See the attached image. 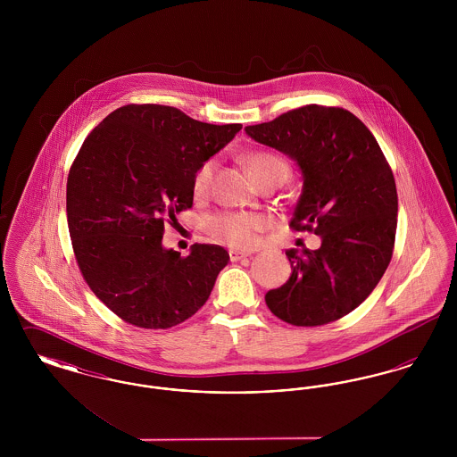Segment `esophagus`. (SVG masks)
<instances>
[{
  "mask_svg": "<svg viewBox=\"0 0 457 457\" xmlns=\"http://www.w3.org/2000/svg\"><path fill=\"white\" fill-rule=\"evenodd\" d=\"M248 257V253H245V252H237V250H229V259L231 262H238L241 259H246Z\"/></svg>",
  "mask_w": 457,
  "mask_h": 457,
  "instance_id": "obj_1",
  "label": "esophagus"
}]
</instances>
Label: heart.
Returning <instances> with one entry per match:
<instances>
[{
	"label": "heart",
	"mask_w": 457,
	"mask_h": 457,
	"mask_svg": "<svg viewBox=\"0 0 457 457\" xmlns=\"http://www.w3.org/2000/svg\"><path fill=\"white\" fill-rule=\"evenodd\" d=\"M243 162L257 185L267 179H276L283 185L291 173L287 161L279 154L269 153V151L248 153L243 157ZM214 170H216V162L212 159L198 166L192 179L194 195L204 196L207 194L214 176ZM262 228H263V220L259 216L245 214V212H222L207 220V233L211 235V238L237 250L253 248L259 241Z\"/></svg>",
	"instance_id": "heart-1"
}]
</instances>
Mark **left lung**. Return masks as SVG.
I'll return each instance as SVG.
<instances>
[{
  "instance_id": "obj_1",
  "label": "left lung",
  "mask_w": 457,
  "mask_h": 457,
  "mask_svg": "<svg viewBox=\"0 0 457 457\" xmlns=\"http://www.w3.org/2000/svg\"><path fill=\"white\" fill-rule=\"evenodd\" d=\"M245 131L298 162L303 192L289 228L322 238L319 250L286 252L291 278L267 291L265 303L291 326L339 320L369 298L391 262V166L363 121L343 108L308 104Z\"/></svg>"
}]
</instances>
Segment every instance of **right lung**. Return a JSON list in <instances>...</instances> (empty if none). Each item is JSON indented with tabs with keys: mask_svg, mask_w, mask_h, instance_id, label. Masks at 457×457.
Masks as SVG:
<instances>
[{
	"mask_svg": "<svg viewBox=\"0 0 457 457\" xmlns=\"http://www.w3.org/2000/svg\"><path fill=\"white\" fill-rule=\"evenodd\" d=\"M239 130L171 106L129 104L84 140L66 181L68 231L86 283L121 320L170 328L207 302L228 252L195 243L181 257L162 235L192 207L198 166Z\"/></svg>",
	"mask_w": 457,
	"mask_h": 457,
	"instance_id": "right-lung-1",
	"label": "right lung"
}]
</instances>
